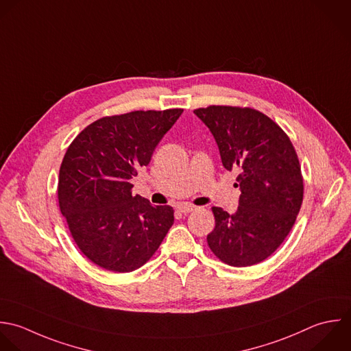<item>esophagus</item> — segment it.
I'll return each instance as SVG.
<instances>
[{
	"mask_svg": "<svg viewBox=\"0 0 351 351\" xmlns=\"http://www.w3.org/2000/svg\"><path fill=\"white\" fill-rule=\"evenodd\" d=\"M178 209H179V212H182V213H190V212H193V210L195 209V206L191 205V204H180V205L178 206Z\"/></svg>",
	"mask_w": 351,
	"mask_h": 351,
	"instance_id": "1",
	"label": "esophagus"
}]
</instances>
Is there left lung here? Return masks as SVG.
<instances>
[{
  "mask_svg": "<svg viewBox=\"0 0 351 351\" xmlns=\"http://www.w3.org/2000/svg\"><path fill=\"white\" fill-rule=\"evenodd\" d=\"M194 113L213 134L223 165L237 169L241 190L234 215L213 206L216 227L206 241L231 267L268 258L290 234L304 201V178L289 135L249 106L210 105Z\"/></svg>",
  "mask_w": 351,
  "mask_h": 351,
  "instance_id": "1",
  "label": "left lung"
}]
</instances>
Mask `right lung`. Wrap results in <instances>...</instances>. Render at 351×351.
<instances>
[{
  "label": "right lung",
  "instance_id": "obj_1",
  "mask_svg": "<svg viewBox=\"0 0 351 351\" xmlns=\"http://www.w3.org/2000/svg\"><path fill=\"white\" fill-rule=\"evenodd\" d=\"M183 109L134 110L101 117L68 146L57 184L58 206L79 250L112 272L146 264L173 224L172 206L132 195L130 179Z\"/></svg>",
  "mask_w": 351,
  "mask_h": 351
}]
</instances>
